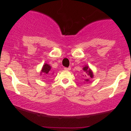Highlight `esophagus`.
Instances as JSON below:
<instances>
[{"label": "esophagus", "instance_id": "obj_1", "mask_svg": "<svg viewBox=\"0 0 131 131\" xmlns=\"http://www.w3.org/2000/svg\"><path fill=\"white\" fill-rule=\"evenodd\" d=\"M64 70H67V71H70L71 70V68L69 67V68H64Z\"/></svg>", "mask_w": 131, "mask_h": 131}]
</instances>
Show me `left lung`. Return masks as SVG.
<instances>
[{"label":"left lung","instance_id":"1","mask_svg":"<svg viewBox=\"0 0 131 131\" xmlns=\"http://www.w3.org/2000/svg\"><path fill=\"white\" fill-rule=\"evenodd\" d=\"M82 70H83L85 72V74H87V75L88 76V77H89L90 78H88L87 77L86 78H85L84 80V82H90V78H94V73H93V71L92 70H91V68H90L89 67L88 65H85L84 67H83V68H82ZM84 76V75H83ZM85 76L86 77V75H85Z\"/></svg>","mask_w":131,"mask_h":131}]
</instances>
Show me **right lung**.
Here are the masks:
<instances>
[{
    "mask_svg": "<svg viewBox=\"0 0 131 131\" xmlns=\"http://www.w3.org/2000/svg\"><path fill=\"white\" fill-rule=\"evenodd\" d=\"M51 67L50 65H49V64L47 63H44V64L43 65L42 68V70L40 71V75L42 74H51ZM52 74H53V73H52Z\"/></svg>",
    "mask_w": 131,
    "mask_h": 131,
    "instance_id": "obj_1",
    "label": "right lung"
}]
</instances>
